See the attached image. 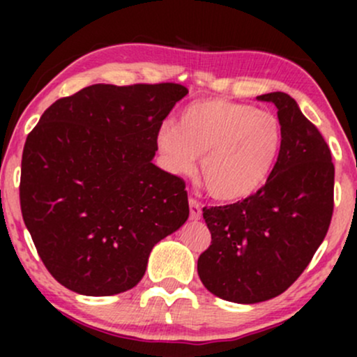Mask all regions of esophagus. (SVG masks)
Here are the masks:
<instances>
[{"label": "esophagus", "instance_id": "obj_1", "mask_svg": "<svg viewBox=\"0 0 357 357\" xmlns=\"http://www.w3.org/2000/svg\"><path fill=\"white\" fill-rule=\"evenodd\" d=\"M190 218L192 221H198L202 218V204L192 198L190 199Z\"/></svg>", "mask_w": 357, "mask_h": 357}]
</instances>
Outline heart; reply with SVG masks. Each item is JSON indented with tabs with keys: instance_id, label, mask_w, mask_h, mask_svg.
Instances as JSON below:
<instances>
[{
	"instance_id": "heart-1",
	"label": "heart",
	"mask_w": 357,
	"mask_h": 357,
	"mask_svg": "<svg viewBox=\"0 0 357 357\" xmlns=\"http://www.w3.org/2000/svg\"><path fill=\"white\" fill-rule=\"evenodd\" d=\"M275 114L227 99L188 105L178 127L162 124L155 147L169 173L186 176L202 158V179L211 196L238 202L267 183L282 149Z\"/></svg>"
}]
</instances>
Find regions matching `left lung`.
I'll list each match as a JSON object with an SVG mask.
<instances>
[{"mask_svg": "<svg viewBox=\"0 0 357 357\" xmlns=\"http://www.w3.org/2000/svg\"><path fill=\"white\" fill-rule=\"evenodd\" d=\"M277 107L282 149L264 188L243 202L203 208L211 245L198 275L213 296L257 304L285 292L312 260L334 210L329 147L284 92L258 96Z\"/></svg>", "mask_w": 357, "mask_h": 357, "instance_id": "obj_1", "label": "left lung"}]
</instances>
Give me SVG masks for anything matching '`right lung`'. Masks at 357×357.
<instances>
[{
	"label": "right lung",
	"instance_id": "right-lung-1",
	"mask_svg": "<svg viewBox=\"0 0 357 357\" xmlns=\"http://www.w3.org/2000/svg\"><path fill=\"white\" fill-rule=\"evenodd\" d=\"M179 84H96L59 99L28 134L20 203L56 282L90 297L139 284L154 245L190 216L184 181L153 165Z\"/></svg>",
	"mask_w": 357,
	"mask_h": 357
}]
</instances>
